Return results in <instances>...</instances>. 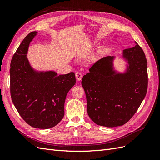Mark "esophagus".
<instances>
[{"label": "esophagus", "instance_id": "obj_1", "mask_svg": "<svg viewBox=\"0 0 160 160\" xmlns=\"http://www.w3.org/2000/svg\"><path fill=\"white\" fill-rule=\"evenodd\" d=\"M75 77H76L77 80L79 81L81 80L82 77H83V75H82L81 72H77L76 73H75Z\"/></svg>", "mask_w": 160, "mask_h": 160}]
</instances>
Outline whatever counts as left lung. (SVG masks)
<instances>
[{
	"label": "left lung",
	"instance_id": "obj_1",
	"mask_svg": "<svg viewBox=\"0 0 160 160\" xmlns=\"http://www.w3.org/2000/svg\"><path fill=\"white\" fill-rule=\"evenodd\" d=\"M135 46L123 51L127 62L123 71L115 70V57L97 61L82 79L88 113L97 125L114 128L126 123L136 112L148 90V65L142 49Z\"/></svg>",
	"mask_w": 160,
	"mask_h": 160
}]
</instances>
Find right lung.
Segmentation results:
<instances>
[{"instance_id": "1", "label": "right lung", "mask_w": 160, "mask_h": 160, "mask_svg": "<svg viewBox=\"0 0 160 160\" xmlns=\"http://www.w3.org/2000/svg\"><path fill=\"white\" fill-rule=\"evenodd\" d=\"M37 35L24 38L11 62V95L21 118L32 128L49 129L64 117L66 96L76 82L75 73L58 75L55 71H38L27 58L31 42Z\"/></svg>"}]
</instances>
